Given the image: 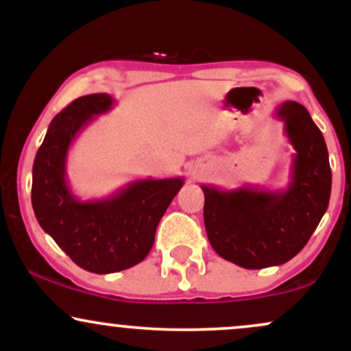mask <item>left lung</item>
<instances>
[{"label": "left lung", "instance_id": "8db88e82", "mask_svg": "<svg viewBox=\"0 0 351 351\" xmlns=\"http://www.w3.org/2000/svg\"><path fill=\"white\" fill-rule=\"evenodd\" d=\"M276 117L295 150L287 188L201 186L209 243L223 259L244 269L280 265L297 256L327 211L332 191L327 145L307 108L287 100Z\"/></svg>", "mask_w": 351, "mask_h": 351}]
</instances>
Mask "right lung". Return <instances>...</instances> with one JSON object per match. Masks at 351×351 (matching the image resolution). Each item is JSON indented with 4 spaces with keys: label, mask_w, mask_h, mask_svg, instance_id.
Instances as JSON below:
<instances>
[{
    "label": "right lung",
    "mask_w": 351,
    "mask_h": 351,
    "mask_svg": "<svg viewBox=\"0 0 351 351\" xmlns=\"http://www.w3.org/2000/svg\"><path fill=\"white\" fill-rule=\"evenodd\" d=\"M114 107L108 94L75 99L52 119L33 165L31 201L38 223L79 267L112 274L150 252L156 226L183 178L136 180L104 199L80 201L67 186V153L95 115Z\"/></svg>",
    "instance_id": "obj_1"
}]
</instances>
